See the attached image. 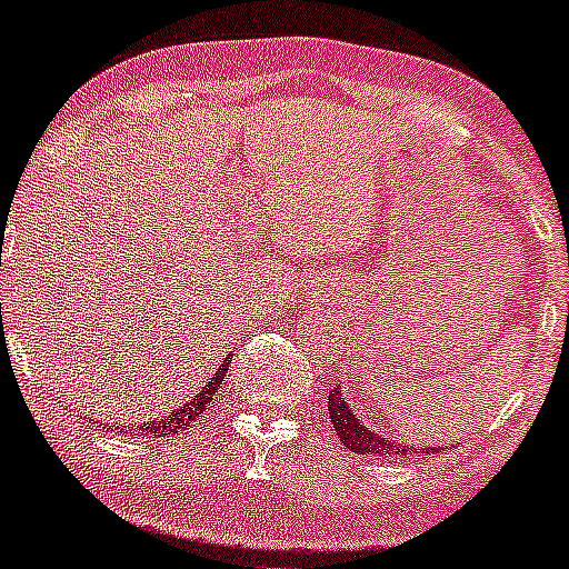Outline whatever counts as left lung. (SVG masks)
Listing matches in <instances>:
<instances>
[{
	"instance_id": "obj_1",
	"label": "left lung",
	"mask_w": 569,
	"mask_h": 569,
	"mask_svg": "<svg viewBox=\"0 0 569 569\" xmlns=\"http://www.w3.org/2000/svg\"><path fill=\"white\" fill-rule=\"evenodd\" d=\"M329 420L335 426L339 441L356 455H367V457H420V455H436L441 452L439 447H415V443H401L388 439L382 430H371L358 420L356 411L350 409L348 398L342 396V385L335 390H329Z\"/></svg>"
}]
</instances>
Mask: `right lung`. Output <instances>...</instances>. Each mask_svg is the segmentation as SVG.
<instances>
[{
	"label": "right lung",
	"mask_w": 569,
	"mask_h": 569,
	"mask_svg": "<svg viewBox=\"0 0 569 569\" xmlns=\"http://www.w3.org/2000/svg\"><path fill=\"white\" fill-rule=\"evenodd\" d=\"M230 358H232V352L230 356L224 358V361H221V367L217 369V375L211 377V380L206 382V388L200 390L198 396H192L189 398V401H184L181 403L179 409H173L171 415H166V417H158V420H147V422H133V426H122L120 430H133V436H147V439H171V436H179V433H184V430H189V426H192L194 420H200L202 417V411H206L208 407H211V401H213V396H217V390H219V385L224 382V377H227V367H230ZM96 428H107L109 430V422H93Z\"/></svg>",
	"instance_id": "add662e5"
}]
</instances>
